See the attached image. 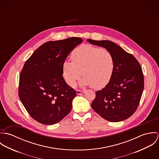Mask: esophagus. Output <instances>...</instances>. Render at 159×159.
<instances>
[{
    "label": "esophagus",
    "instance_id": "34e87169",
    "mask_svg": "<svg viewBox=\"0 0 159 159\" xmlns=\"http://www.w3.org/2000/svg\"><path fill=\"white\" fill-rule=\"evenodd\" d=\"M84 91H82V90L77 89V91H76V93H77L78 95H81V94H82V93H84Z\"/></svg>",
    "mask_w": 159,
    "mask_h": 159
}]
</instances>
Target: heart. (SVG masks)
I'll return each mask as SVG.
<instances>
[{
    "label": "heart",
    "instance_id": "b5f03b06",
    "mask_svg": "<svg viewBox=\"0 0 159 159\" xmlns=\"http://www.w3.org/2000/svg\"><path fill=\"white\" fill-rule=\"evenodd\" d=\"M71 61L63 64V73L70 86H75L81 76L83 86H91L95 89L106 86L110 81L115 68L112 54L105 49L91 45H82L75 49Z\"/></svg>",
    "mask_w": 159,
    "mask_h": 159
}]
</instances>
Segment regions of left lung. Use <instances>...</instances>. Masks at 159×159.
Here are the masks:
<instances>
[{"instance_id": "left-lung-1", "label": "left lung", "mask_w": 159, "mask_h": 159, "mask_svg": "<svg viewBox=\"0 0 159 159\" xmlns=\"http://www.w3.org/2000/svg\"><path fill=\"white\" fill-rule=\"evenodd\" d=\"M102 46L113 55L115 68L109 83L95 93L91 107L103 119L120 122L136 111L144 89L142 68L136 58L120 46L108 40H87Z\"/></svg>"}]
</instances>
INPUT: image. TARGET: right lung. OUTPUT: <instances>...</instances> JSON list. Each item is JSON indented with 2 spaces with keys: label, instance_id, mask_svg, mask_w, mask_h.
Returning <instances> with one entry per match:
<instances>
[{
  "label": "right lung",
  "instance_id": "1",
  "mask_svg": "<svg viewBox=\"0 0 159 159\" xmlns=\"http://www.w3.org/2000/svg\"><path fill=\"white\" fill-rule=\"evenodd\" d=\"M83 39L71 37L40 46L26 61L20 75L18 95L29 114L37 122L52 125L72 108L76 91L63 77V64Z\"/></svg>",
  "mask_w": 159,
  "mask_h": 159
}]
</instances>
